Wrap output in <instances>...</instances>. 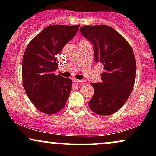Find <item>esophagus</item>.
<instances>
[{
  "mask_svg": "<svg viewBox=\"0 0 156 156\" xmlns=\"http://www.w3.org/2000/svg\"><path fill=\"white\" fill-rule=\"evenodd\" d=\"M73 81L75 82V83H83L84 80H78L76 79V78H73Z\"/></svg>",
  "mask_w": 156,
  "mask_h": 156,
  "instance_id": "34e87169",
  "label": "esophagus"
}]
</instances>
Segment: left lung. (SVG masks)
<instances>
[{"instance_id": "8db88e82", "label": "left lung", "mask_w": 156, "mask_h": 156, "mask_svg": "<svg viewBox=\"0 0 156 156\" xmlns=\"http://www.w3.org/2000/svg\"><path fill=\"white\" fill-rule=\"evenodd\" d=\"M80 31L94 46L96 63L103 65L101 81L91 83L94 93L89 106L100 115H110L125 104L133 90L136 72L133 50L110 26H84Z\"/></svg>"}]
</instances>
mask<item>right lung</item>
Returning <instances> with one entry per match:
<instances>
[{
	"label": "right lung",
	"instance_id": "obj_1",
	"mask_svg": "<svg viewBox=\"0 0 156 156\" xmlns=\"http://www.w3.org/2000/svg\"><path fill=\"white\" fill-rule=\"evenodd\" d=\"M79 26H47L27 46L22 63L23 87L30 101L41 112L55 114L67 103L72 80L55 75L58 68L55 55L76 36Z\"/></svg>",
	"mask_w": 156,
	"mask_h": 156
}]
</instances>
